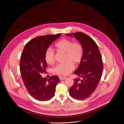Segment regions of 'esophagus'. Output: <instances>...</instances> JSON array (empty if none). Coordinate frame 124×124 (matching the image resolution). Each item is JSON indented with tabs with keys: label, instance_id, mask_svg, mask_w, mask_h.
I'll return each instance as SVG.
<instances>
[{
	"label": "esophagus",
	"instance_id": "1",
	"mask_svg": "<svg viewBox=\"0 0 124 124\" xmlns=\"http://www.w3.org/2000/svg\"><path fill=\"white\" fill-rule=\"evenodd\" d=\"M60 80H65L67 78V77H64V76H60L59 77Z\"/></svg>",
	"mask_w": 124,
	"mask_h": 124
}]
</instances>
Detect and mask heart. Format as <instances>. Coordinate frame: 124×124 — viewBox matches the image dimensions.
Returning <instances> with one entry per match:
<instances>
[{
    "label": "heart",
    "mask_w": 124,
    "mask_h": 124,
    "mask_svg": "<svg viewBox=\"0 0 124 124\" xmlns=\"http://www.w3.org/2000/svg\"><path fill=\"white\" fill-rule=\"evenodd\" d=\"M57 50L65 52V61L64 64L57 65L53 70V73L59 76H66L74 69V64L79 63L83 57V49L82 44L79 42H73L68 39H62L55 44ZM45 60L47 63L53 65L55 63V52L51 48H49L45 53Z\"/></svg>",
    "instance_id": "obj_1"
}]
</instances>
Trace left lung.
<instances>
[{
    "label": "left lung",
    "mask_w": 124,
    "mask_h": 124,
    "mask_svg": "<svg viewBox=\"0 0 124 124\" xmlns=\"http://www.w3.org/2000/svg\"><path fill=\"white\" fill-rule=\"evenodd\" d=\"M66 35L75 37L83 46V57L79 67L74 72L82 79L79 78L74 80L69 94L75 99L83 100L92 94L101 80L103 69L101 55L95 41L83 33L79 32Z\"/></svg>",
    "instance_id": "1"
}]
</instances>
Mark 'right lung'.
Here are the masks:
<instances>
[{"instance_id": "right-lung-1", "label": "right lung", "mask_w": 124, "mask_h": 124, "mask_svg": "<svg viewBox=\"0 0 124 124\" xmlns=\"http://www.w3.org/2000/svg\"><path fill=\"white\" fill-rule=\"evenodd\" d=\"M60 35H47L33 38L25 46L21 56L20 70L24 85L30 95L38 101H46L53 98L60 81L57 76L47 79L41 75L47 67L45 52Z\"/></svg>"}]
</instances>
